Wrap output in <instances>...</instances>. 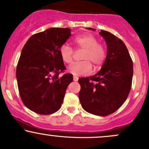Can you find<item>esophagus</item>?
Returning <instances> with one entry per match:
<instances>
[{
    "instance_id": "obj_1",
    "label": "esophagus",
    "mask_w": 149,
    "mask_h": 149,
    "mask_svg": "<svg viewBox=\"0 0 149 149\" xmlns=\"http://www.w3.org/2000/svg\"><path fill=\"white\" fill-rule=\"evenodd\" d=\"M78 78L77 77V76H73V81H78Z\"/></svg>"
}]
</instances>
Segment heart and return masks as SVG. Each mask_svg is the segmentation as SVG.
Instances as JSON below:
<instances>
[{"mask_svg": "<svg viewBox=\"0 0 149 149\" xmlns=\"http://www.w3.org/2000/svg\"><path fill=\"white\" fill-rule=\"evenodd\" d=\"M77 49L83 50L81 59L83 61L75 63L69 68L70 73L74 76L88 74L92 71L93 66L97 70L101 67L106 58V49L102 44L97 43L95 37L90 34L79 35L73 40ZM62 61L70 65L73 62L74 52L68 45H63L59 49Z\"/></svg>", "mask_w": 149, "mask_h": 149, "instance_id": "obj_1", "label": "heart"}]
</instances>
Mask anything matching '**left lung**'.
I'll return each instance as SVG.
<instances>
[{
  "mask_svg": "<svg viewBox=\"0 0 149 149\" xmlns=\"http://www.w3.org/2000/svg\"><path fill=\"white\" fill-rule=\"evenodd\" d=\"M100 35L107 44L106 59L98 73L78 79L81 85L78 97L86 112L107 116L120 108L130 94L133 62L127 47L120 39L104 30H101Z\"/></svg>",
  "mask_w": 149,
  "mask_h": 149,
  "instance_id": "8db88e82",
  "label": "left lung"
}]
</instances>
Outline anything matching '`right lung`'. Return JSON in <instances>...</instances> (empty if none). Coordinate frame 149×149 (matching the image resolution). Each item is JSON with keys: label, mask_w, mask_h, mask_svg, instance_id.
<instances>
[{"label": "right lung", "mask_w": 149, "mask_h": 149, "mask_svg": "<svg viewBox=\"0 0 149 149\" xmlns=\"http://www.w3.org/2000/svg\"><path fill=\"white\" fill-rule=\"evenodd\" d=\"M71 29L49 28L31 36L21 52L17 69V86L24 105L37 114H53L61 108L73 81L66 73L59 49L70 37Z\"/></svg>", "instance_id": "right-lung-1"}]
</instances>
